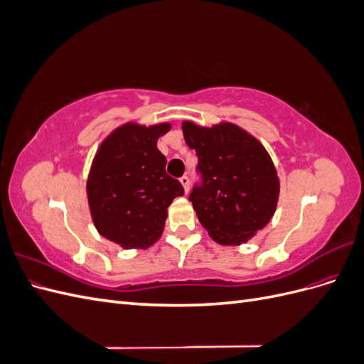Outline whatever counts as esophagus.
Masks as SVG:
<instances>
[{
  "instance_id": "34e87169",
  "label": "esophagus",
  "mask_w": 364,
  "mask_h": 364,
  "mask_svg": "<svg viewBox=\"0 0 364 364\" xmlns=\"http://www.w3.org/2000/svg\"><path fill=\"white\" fill-rule=\"evenodd\" d=\"M181 183H182V186H183V191L188 193V191H190V179H188V176H182V178H181Z\"/></svg>"
}]
</instances>
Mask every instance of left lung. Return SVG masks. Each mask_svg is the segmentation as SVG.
<instances>
[{
	"label": "left lung",
	"mask_w": 364,
	"mask_h": 364,
	"mask_svg": "<svg viewBox=\"0 0 364 364\" xmlns=\"http://www.w3.org/2000/svg\"><path fill=\"white\" fill-rule=\"evenodd\" d=\"M182 132L203 178L190 196L197 218L218 245L247 243L270 222L279 199L278 171L269 151L229 121L206 127L186 119Z\"/></svg>",
	"instance_id": "left-lung-1"
}]
</instances>
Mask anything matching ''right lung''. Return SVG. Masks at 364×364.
Returning <instances> with one entry per match:
<instances>
[{
    "instance_id": "right-lung-1",
    "label": "right lung",
    "mask_w": 364,
    "mask_h": 364,
    "mask_svg": "<svg viewBox=\"0 0 364 364\" xmlns=\"http://www.w3.org/2000/svg\"><path fill=\"white\" fill-rule=\"evenodd\" d=\"M171 124L118 126L109 134L91 164L86 197L102 237L123 249H147L161 238L168 206L183 188L165 173L158 139Z\"/></svg>"
}]
</instances>
